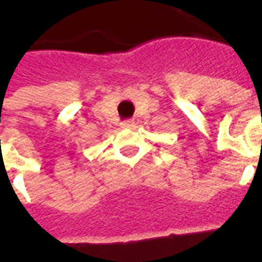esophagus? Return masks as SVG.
I'll return each instance as SVG.
<instances>
[{"instance_id": "esophagus-1", "label": "esophagus", "mask_w": 262, "mask_h": 262, "mask_svg": "<svg viewBox=\"0 0 262 262\" xmlns=\"http://www.w3.org/2000/svg\"><path fill=\"white\" fill-rule=\"evenodd\" d=\"M135 126V122L132 119H126L122 122V127H125V129H132Z\"/></svg>"}]
</instances>
